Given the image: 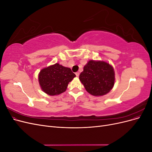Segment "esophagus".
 <instances>
[{
    "label": "esophagus",
    "instance_id": "esophagus-1",
    "mask_svg": "<svg viewBox=\"0 0 152 152\" xmlns=\"http://www.w3.org/2000/svg\"><path fill=\"white\" fill-rule=\"evenodd\" d=\"M75 75H76V76H77V77H79V75H80V73H79V72H76V73H75Z\"/></svg>",
    "mask_w": 152,
    "mask_h": 152
}]
</instances>
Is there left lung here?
Listing matches in <instances>:
<instances>
[{"label": "left lung", "instance_id": "8db88e82", "mask_svg": "<svg viewBox=\"0 0 152 152\" xmlns=\"http://www.w3.org/2000/svg\"><path fill=\"white\" fill-rule=\"evenodd\" d=\"M79 79L89 93L96 96H103L113 88L115 72L107 62L91 60L84 67Z\"/></svg>", "mask_w": 152, "mask_h": 152}]
</instances>
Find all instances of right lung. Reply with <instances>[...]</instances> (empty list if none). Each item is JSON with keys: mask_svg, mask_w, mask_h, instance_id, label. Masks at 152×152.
Masks as SVG:
<instances>
[{"mask_svg": "<svg viewBox=\"0 0 152 152\" xmlns=\"http://www.w3.org/2000/svg\"><path fill=\"white\" fill-rule=\"evenodd\" d=\"M75 76L70 68L56 63L40 72L39 82L44 93L54 96L65 92L69 82Z\"/></svg>", "mask_w": 152, "mask_h": 152, "instance_id": "obj_1", "label": "right lung"}]
</instances>
